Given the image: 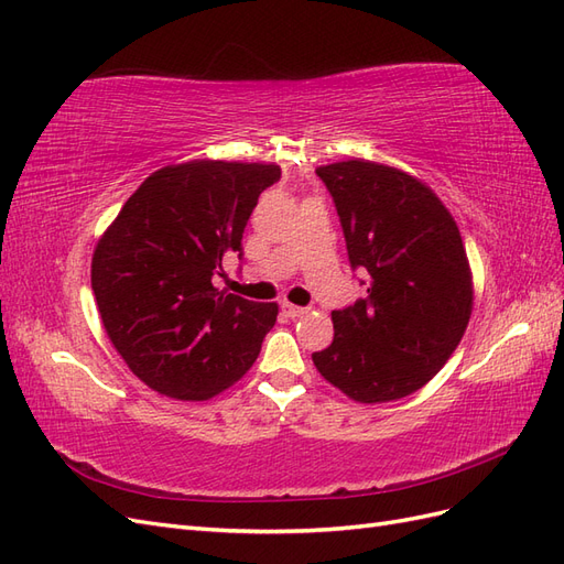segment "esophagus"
Returning <instances> with one entry per match:
<instances>
[{"label":"esophagus","instance_id":"obj_1","mask_svg":"<svg viewBox=\"0 0 564 564\" xmlns=\"http://www.w3.org/2000/svg\"><path fill=\"white\" fill-rule=\"evenodd\" d=\"M282 311L286 317H292V319H299L308 313V308H301V305H292V303H282Z\"/></svg>","mask_w":564,"mask_h":564}]
</instances>
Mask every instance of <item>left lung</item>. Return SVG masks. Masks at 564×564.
<instances>
[{
	"mask_svg": "<svg viewBox=\"0 0 564 564\" xmlns=\"http://www.w3.org/2000/svg\"><path fill=\"white\" fill-rule=\"evenodd\" d=\"M334 197L367 296L334 311L317 371L355 402L412 395L456 350L473 313V272L456 220L402 169L348 160L315 169Z\"/></svg>",
	"mask_w": 564,
	"mask_h": 564,
	"instance_id": "left-lung-1",
	"label": "left lung"
}]
</instances>
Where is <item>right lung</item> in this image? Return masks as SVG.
<instances>
[{
	"label": "right lung",
	"instance_id": "obj_1",
	"mask_svg": "<svg viewBox=\"0 0 564 564\" xmlns=\"http://www.w3.org/2000/svg\"><path fill=\"white\" fill-rule=\"evenodd\" d=\"M278 164L193 160L150 174L100 235L91 289L108 338L145 386L174 400H209L240 381L278 319L212 284L240 251Z\"/></svg>",
	"mask_w": 564,
	"mask_h": 564
}]
</instances>
